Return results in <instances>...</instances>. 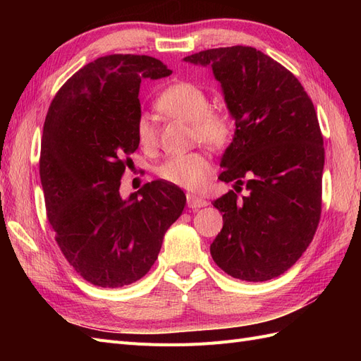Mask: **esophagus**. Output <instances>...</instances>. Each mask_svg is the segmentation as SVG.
<instances>
[{"label":"esophagus","instance_id":"1","mask_svg":"<svg viewBox=\"0 0 361 361\" xmlns=\"http://www.w3.org/2000/svg\"><path fill=\"white\" fill-rule=\"evenodd\" d=\"M187 204H188V207H191V209H199V207L207 206V202L203 200V199H199V197H194L192 194H188L187 195Z\"/></svg>","mask_w":361,"mask_h":361}]
</instances>
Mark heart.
I'll return each instance as SVG.
<instances>
[{
	"label": "heart",
	"instance_id": "1",
	"mask_svg": "<svg viewBox=\"0 0 361 361\" xmlns=\"http://www.w3.org/2000/svg\"><path fill=\"white\" fill-rule=\"evenodd\" d=\"M157 108L170 117L182 118L192 126V135L200 143L220 149L224 147L232 137V123L221 113L209 110L207 94L199 85L191 82H178L164 90ZM135 135L140 146L145 150L155 149L158 145V128L149 114H141L135 123ZM212 174V164L200 152L173 155L164 161L158 169V176L176 187L200 191Z\"/></svg>",
	"mask_w": 361,
	"mask_h": 361
}]
</instances>
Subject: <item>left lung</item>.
<instances>
[{
    "mask_svg": "<svg viewBox=\"0 0 361 361\" xmlns=\"http://www.w3.org/2000/svg\"><path fill=\"white\" fill-rule=\"evenodd\" d=\"M183 61L209 66L235 135L218 179L245 185L212 202L223 228L211 244L228 276L267 281L288 271L312 243L321 218L324 140L309 94L280 63L251 47L200 51Z\"/></svg>",
    "mask_w": 361,
    "mask_h": 361,
    "instance_id": "8db88e82",
    "label": "left lung"
}]
</instances>
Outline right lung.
Segmentation results:
<instances>
[{"instance_id":"1","label":"right lung","mask_w":361,"mask_h":361,"mask_svg":"<svg viewBox=\"0 0 361 361\" xmlns=\"http://www.w3.org/2000/svg\"><path fill=\"white\" fill-rule=\"evenodd\" d=\"M170 73L154 57L114 54L73 73L49 105L39 162L48 220L64 257L94 286L146 276L187 202L164 180L128 199L118 191L138 147L140 84Z\"/></svg>"}]
</instances>
